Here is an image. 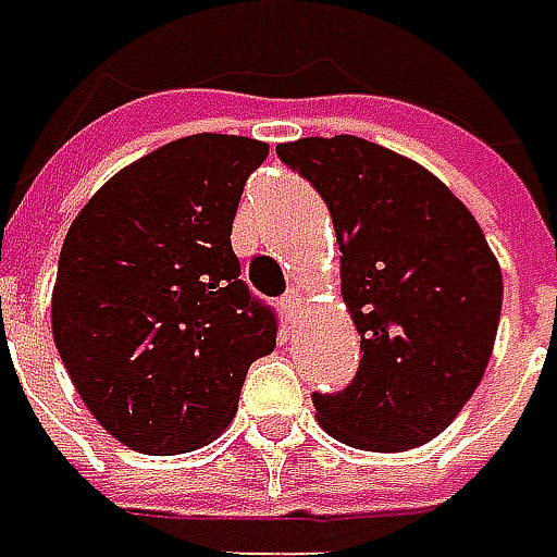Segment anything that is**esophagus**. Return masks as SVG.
Listing matches in <instances>:
<instances>
[{
    "label": "esophagus",
    "mask_w": 557,
    "mask_h": 557,
    "mask_svg": "<svg viewBox=\"0 0 557 557\" xmlns=\"http://www.w3.org/2000/svg\"><path fill=\"white\" fill-rule=\"evenodd\" d=\"M304 307H307V294L300 292V288H292V292L282 297V313H285V320L297 325L300 317H304Z\"/></svg>",
    "instance_id": "1"
}]
</instances>
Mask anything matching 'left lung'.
<instances>
[{"mask_svg": "<svg viewBox=\"0 0 557 557\" xmlns=\"http://www.w3.org/2000/svg\"><path fill=\"white\" fill-rule=\"evenodd\" d=\"M275 153L332 212L360 332L354 382L313 395L322 430L363 451L426 445L470 401L495 345L502 269L483 228L432 172L363 137H304Z\"/></svg>", "mask_w": 557, "mask_h": 557, "instance_id": "1", "label": "left lung"}]
</instances>
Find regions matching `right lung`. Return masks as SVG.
Wrapping results in <instances>:
<instances>
[{"mask_svg":"<svg viewBox=\"0 0 557 557\" xmlns=\"http://www.w3.org/2000/svg\"><path fill=\"white\" fill-rule=\"evenodd\" d=\"M263 140L194 134L99 187L71 222L52 338L99 426L144 455H184L232 423L278 320L240 282V190Z\"/></svg>","mask_w":557,"mask_h":557,"instance_id":"obj_1","label":"right lung"}]
</instances>
